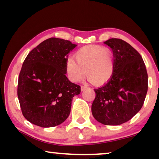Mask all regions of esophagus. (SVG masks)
<instances>
[{
  "label": "esophagus",
  "mask_w": 159,
  "mask_h": 159,
  "mask_svg": "<svg viewBox=\"0 0 159 159\" xmlns=\"http://www.w3.org/2000/svg\"><path fill=\"white\" fill-rule=\"evenodd\" d=\"M87 88H88V87H86V86H81V90L82 91H84Z\"/></svg>",
  "instance_id": "esophagus-1"
}]
</instances>
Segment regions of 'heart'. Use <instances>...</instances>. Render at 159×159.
Masks as SVG:
<instances>
[{"label":"heart","instance_id":"b5f03b06","mask_svg":"<svg viewBox=\"0 0 159 159\" xmlns=\"http://www.w3.org/2000/svg\"><path fill=\"white\" fill-rule=\"evenodd\" d=\"M76 61L69 58L66 71L71 82H80L85 73L88 80L96 86L103 85L111 79L115 71V56L109 48L100 45H87L78 50Z\"/></svg>","mask_w":159,"mask_h":159}]
</instances>
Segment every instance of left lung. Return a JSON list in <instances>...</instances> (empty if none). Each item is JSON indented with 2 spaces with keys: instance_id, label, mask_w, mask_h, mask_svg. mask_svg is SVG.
<instances>
[{
  "instance_id": "1",
  "label": "left lung",
  "mask_w": 159,
  "mask_h": 159,
  "mask_svg": "<svg viewBox=\"0 0 159 159\" xmlns=\"http://www.w3.org/2000/svg\"><path fill=\"white\" fill-rule=\"evenodd\" d=\"M115 56V71L111 80L95 89L92 114L98 122L116 126L125 123L138 114L148 91V74L140 53L121 39L103 43Z\"/></svg>"
}]
</instances>
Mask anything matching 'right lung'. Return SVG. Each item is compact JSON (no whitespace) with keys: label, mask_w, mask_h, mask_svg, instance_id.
<instances>
[{"label":"right lung","mask_w":159,"mask_h":159,"mask_svg":"<svg viewBox=\"0 0 159 159\" xmlns=\"http://www.w3.org/2000/svg\"><path fill=\"white\" fill-rule=\"evenodd\" d=\"M77 47L70 41L51 38L32 50L19 76L17 95L23 116L41 127L59 125L68 118L71 101L80 86L66 77L69 53Z\"/></svg>","instance_id":"add662e5"}]
</instances>
